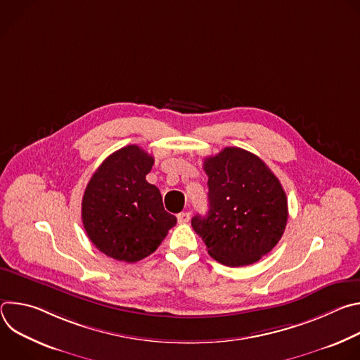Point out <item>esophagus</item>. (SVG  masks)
<instances>
[{"label": "esophagus", "mask_w": 360, "mask_h": 360, "mask_svg": "<svg viewBox=\"0 0 360 360\" xmlns=\"http://www.w3.org/2000/svg\"><path fill=\"white\" fill-rule=\"evenodd\" d=\"M176 218H178L179 224H186L191 219V214L189 212H181V214L176 215Z\"/></svg>", "instance_id": "1"}]
</instances>
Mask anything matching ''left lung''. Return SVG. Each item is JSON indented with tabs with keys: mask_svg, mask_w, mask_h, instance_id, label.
<instances>
[{
	"mask_svg": "<svg viewBox=\"0 0 360 360\" xmlns=\"http://www.w3.org/2000/svg\"><path fill=\"white\" fill-rule=\"evenodd\" d=\"M210 211L191 224L212 258L226 266H246L269 253L288 222L286 193L253 153L228 146L203 161Z\"/></svg>",
	"mask_w": 360,
	"mask_h": 360,
	"instance_id": "1",
	"label": "left lung"
}]
</instances>
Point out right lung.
Masks as SVG:
<instances>
[{
	"label": "right lung",
	"mask_w": 360,
	"mask_h": 360,
	"mask_svg": "<svg viewBox=\"0 0 360 360\" xmlns=\"http://www.w3.org/2000/svg\"><path fill=\"white\" fill-rule=\"evenodd\" d=\"M153 157L127 145L99 165L82 196V224L91 242L128 264L155 252L176 225L164 210L160 189L146 181Z\"/></svg>",
	"instance_id": "right-lung-1"
}]
</instances>
